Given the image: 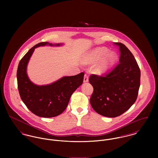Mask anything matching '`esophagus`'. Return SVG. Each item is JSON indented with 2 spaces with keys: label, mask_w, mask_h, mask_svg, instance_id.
<instances>
[{
  "label": "esophagus",
  "mask_w": 158,
  "mask_h": 158,
  "mask_svg": "<svg viewBox=\"0 0 158 158\" xmlns=\"http://www.w3.org/2000/svg\"><path fill=\"white\" fill-rule=\"evenodd\" d=\"M89 81V78H88V75L87 74H85L84 76V82H88Z\"/></svg>",
  "instance_id": "34e87169"
}]
</instances>
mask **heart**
<instances>
[{
	"instance_id": "b5f03b06",
	"label": "heart",
	"mask_w": 158,
	"mask_h": 158,
	"mask_svg": "<svg viewBox=\"0 0 158 158\" xmlns=\"http://www.w3.org/2000/svg\"><path fill=\"white\" fill-rule=\"evenodd\" d=\"M108 49L105 47H98L86 54L83 60L84 64L94 63L103 57L94 68L93 71L98 74L105 73L113 64L117 58V55L114 52L108 53Z\"/></svg>"
}]
</instances>
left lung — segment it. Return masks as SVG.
Segmentation results:
<instances>
[{"mask_svg": "<svg viewBox=\"0 0 158 158\" xmlns=\"http://www.w3.org/2000/svg\"><path fill=\"white\" fill-rule=\"evenodd\" d=\"M120 51L119 63L105 75H90L94 88L90 103L95 112L115 117L127 111L137 99L140 70L133 55L122 43H114Z\"/></svg>", "mask_w": 158, "mask_h": 158, "instance_id": "left-lung-1", "label": "left lung"}]
</instances>
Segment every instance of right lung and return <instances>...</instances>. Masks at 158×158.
Masks as SVG:
<instances>
[{"mask_svg":"<svg viewBox=\"0 0 158 158\" xmlns=\"http://www.w3.org/2000/svg\"><path fill=\"white\" fill-rule=\"evenodd\" d=\"M47 44L53 45L47 42L40 43L31 48L21 60L17 70L18 88L23 102L31 113L39 117H53L66 110L72 94L82 85L85 73L64 77L45 86L34 85L27 75V66L35 48Z\"/></svg>","mask_w":158,"mask_h":158,"instance_id":"right-lung-1","label":"right lung"}]
</instances>
